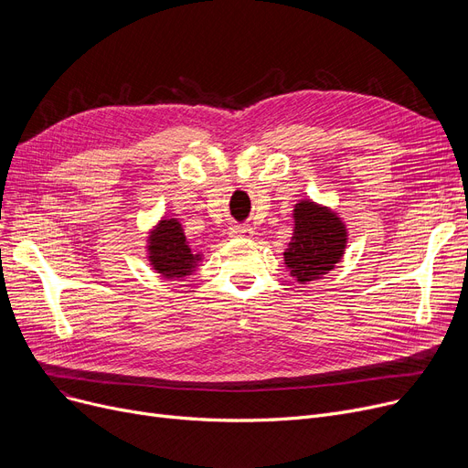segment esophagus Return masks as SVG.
<instances>
[{
  "mask_svg": "<svg viewBox=\"0 0 468 468\" xmlns=\"http://www.w3.org/2000/svg\"><path fill=\"white\" fill-rule=\"evenodd\" d=\"M229 237H235V239H252L254 231L249 226H233V228H229Z\"/></svg>",
  "mask_w": 468,
  "mask_h": 468,
  "instance_id": "esophagus-1",
  "label": "esophagus"
}]
</instances>
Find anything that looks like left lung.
Here are the masks:
<instances>
[{"instance_id":"8db88e82","label":"left lung","mask_w":468,"mask_h":468,"mask_svg":"<svg viewBox=\"0 0 468 468\" xmlns=\"http://www.w3.org/2000/svg\"><path fill=\"white\" fill-rule=\"evenodd\" d=\"M293 229L284 250V267L300 284L334 271L347 250L349 229L332 207L313 199L293 205Z\"/></svg>"}]
</instances>
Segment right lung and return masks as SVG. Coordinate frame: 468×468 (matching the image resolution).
<instances>
[{
    "mask_svg": "<svg viewBox=\"0 0 468 468\" xmlns=\"http://www.w3.org/2000/svg\"><path fill=\"white\" fill-rule=\"evenodd\" d=\"M145 260L166 281H184L201 267L203 250H193L178 218L163 216L145 237Z\"/></svg>",
    "mask_w": 468,
    "mask_h": 468,
    "instance_id": "add662e5",
    "label": "right lung"
}]
</instances>
